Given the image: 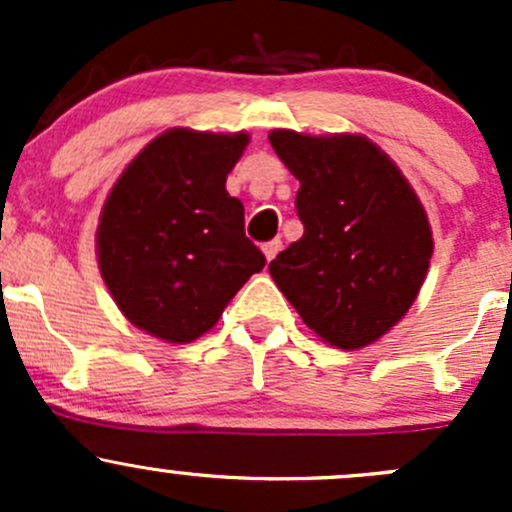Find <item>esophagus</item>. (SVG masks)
<instances>
[{"instance_id":"34e87169","label":"esophagus","mask_w":512,"mask_h":512,"mask_svg":"<svg viewBox=\"0 0 512 512\" xmlns=\"http://www.w3.org/2000/svg\"><path fill=\"white\" fill-rule=\"evenodd\" d=\"M280 250H282V240H270V242H265V245H262V252H265V257L267 260H275L277 255H280Z\"/></svg>"}]
</instances>
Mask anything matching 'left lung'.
I'll use <instances>...</instances> for the list:
<instances>
[{
	"mask_svg": "<svg viewBox=\"0 0 512 512\" xmlns=\"http://www.w3.org/2000/svg\"><path fill=\"white\" fill-rule=\"evenodd\" d=\"M270 143L299 180L304 235L270 262V275L324 342L359 349L414 304L433 237L401 170L364 136L314 138L272 131Z\"/></svg>",
	"mask_w": 512,
	"mask_h": 512,
	"instance_id": "1",
	"label": "left lung"
}]
</instances>
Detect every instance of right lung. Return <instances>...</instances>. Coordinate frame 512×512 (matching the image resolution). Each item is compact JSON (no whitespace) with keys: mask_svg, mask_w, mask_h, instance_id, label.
<instances>
[{"mask_svg":"<svg viewBox=\"0 0 512 512\" xmlns=\"http://www.w3.org/2000/svg\"><path fill=\"white\" fill-rule=\"evenodd\" d=\"M245 146V133L175 128L133 158L103 205L96 232L103 282L153 337L198 339L265 267L260 247L245 237V208L225 190Z\"/></svg>","mask_w":512,"mask_h":512,"instance_id":"add662e5","label":"right lung"}]
</instances>
